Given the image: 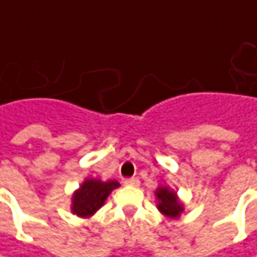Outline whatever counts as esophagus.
Instances as JSON below:
<instances>
[{"label": "esophagus", "mask_w": 257, "mask_h": 257, "mask_svg": "<svg viewBox=\"0 0 257 257\" xmlns=\"http://www.w3.org/2000/svg\"><path fill=\"white\" fill-rule=\"evenodd\" d=\"M124 184H125V186H132V187H139V186H140V180L136 179V177H133V179H125V180H124Z\"/></svg>", "instance_id": "esophagus-1"}]
</instances>
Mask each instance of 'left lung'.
<instances>
[{
  "label": "left lung",
  "mask_w": 257,
  "mask_h": 257,
  "mask_svg": "<svg viewBox=\"0 0 257 257\" xmlns=\"http://www.w3.org/2000/svg\"><path fill=\"white\" fill-rule=\"evenodd\" d=\"M156 206L159 212L169 219H179L184 212V204L179 199L177 193L172 190L169 186H159L154 190Z\"/></svg>",
  "instance_id": "1"
}]
</instances>
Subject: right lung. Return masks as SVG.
Listing matches in <instances>:
<instances>
[{
	"label": "right lung",
	"instance_id": "right-lung-1",
	"mask_svg": "<svg viewBox=\"0 0 257 257\" xmlns=\"http://www.w3.org/2000/svg\"><path fill=\"white\" fill-rule=\"evenodd\" d=\"M120 187L117 180L103 182L100 179H85L71 196V212L81 219H88L97 213L114 189Z\"/></svg>",
	"mask_w": 257,
	"mask_h": 257
}]
</instances>
